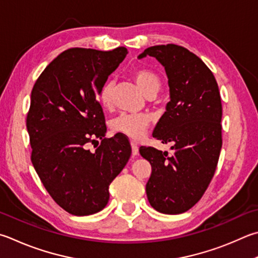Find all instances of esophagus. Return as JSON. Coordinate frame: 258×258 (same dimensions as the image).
<instances>
[{"label":"esophagus","instance_id":"1","mask_svg":"<svg viewBox=\"0 0 258 258\" xmlns=\"http://www.w3.org/2000/svg\"><path fill=\"white\" fill-rule=\"evenodd\" d=\"M131 147H132V156H133V157L138 156V154H139V147H138V144L135 143L134 141H132V142H131Z\"/></svg>","mask_w":258,"mask_h":258}]
</instances>
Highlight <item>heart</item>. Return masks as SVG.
<instances>
[{"mask_svg":"<svg viewBox=\"0 0 258 258\" xmlns=\"http://www.w3.org/2000/svg\"><path fill=\"white\" fill-rule=\"evenodd\" d=\"M132 78L147 97H154L161 88L160 78L149 69L138 68L133 70ZM113 91L114 82L106 80L98 92V101L106 109L113 105ZM150 121L151 118L148 114L121 113L110 121V127L115 133L126 135L133 140H141L147 133Z\"/></svg>","mask_w":258,"mask_h":258,"instance_id":"obj_1","label":"heart"}]
</instances>
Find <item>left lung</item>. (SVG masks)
I'll use <instances>...</instances> for the list:
<instances>
[{"label":"left lung","mask_w":258,"mask_h":258,"mask_svg":"<svg viewBox=\"0 0 258 258\" xmlns=\"http://www.w3.org/2000/svg\"><path fill=\"white\" fill-rule=\"evenodd\" d=\"M148 55L165 67L170 91L167 110L152 135L162 143H174V153L140 148L152 167L145 189L154 210L179 214L199 202L217 169L222 147L221 97L211 70L182 46H152L139 58Z\"/></svg>","instance_id":"1"}]
</instances>
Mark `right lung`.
Returning a JSON list of instances; mask_svg holds the SVG:
<instances>
[{
    "label": "right lung",
    "instance_id": "add662e5",
    "mask_svg": "<svg viewBox=\"0 0 258 258\" xmlns=\"http://www.w3.org/2000/svg\"><path fill=\"white\" fill-rule=\"evenodd\" d=\"M126 54L125 47L67 49L32 88L27 115L31 162L51 199L73 215H90L106 207L110 182L132 152L121 135L104 139L105 116L97 100L102 83ZM97 138L102 143L91 153L87 144Z\"/></svg>",
    "mask_w": 258,
    "mask_h": 258
}]
</instances>
